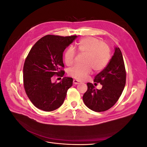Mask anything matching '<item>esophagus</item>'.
Returning a JSON list of instances; mask_svg holds the SVG:
<instances>
[{"label":"esophagus","mask_w":147,"mask_h":147,"mask_svg":"<svg viewBox=\"0 0 147 147\" xmlns=\"http://www.w3.org/2000/svg\"><path fill=\"white\" fill-rule=\"evenodd\" d=\"M73 83H74V84H79V83H80V82L77 80H73Z\"/></svg>","instance_id":"obj_1"}]
</instances>
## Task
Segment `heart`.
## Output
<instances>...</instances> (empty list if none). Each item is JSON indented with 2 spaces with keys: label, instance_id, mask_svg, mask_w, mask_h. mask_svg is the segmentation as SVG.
Masks as SVG:
<instances>
[{
  "label": "heart",
  "instance_id": "heart-1",
  "mask_svg": "<svg viewBox=\"0 0 147 147\" xmlns=\"http://www.w3.org/2000/svg\"><path fill=\"white\" fill-rule=\"evenodd\" d=\"M76 48L78 52L84 53L82 65H77L69 69L68 74L73 78L83 80L92 72L103 70L110 58V48L107 43L94 37H85L77 42ZM75 52L73 48L66 49L64 54L67 65H72L75 61Z\"/></svg>",
  "mask_w": 147,
  "mask_h": 147
}]
</instances>
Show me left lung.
Segmentation results:
<instances>
[{
  "label": "left lung",
  "instance_id": "left-lung-1",
  "mask_svg": "<svg viewBox=\"0 0 147 147\" xmlns=\"http://www.w3.org/2000/svg\"><path fill=\"white\" fill-rule=\"evenodd\" d=\"M126 73L121 50L115 48V53L106 67L94 77V82L102 85L100 90L96 89L88 83V90L83 96L84 104L97 112L110 109L118 101L126 84Z\"/></svg>",
  "mask_w": 147,
  "mask_h": 147
}]
</instances>
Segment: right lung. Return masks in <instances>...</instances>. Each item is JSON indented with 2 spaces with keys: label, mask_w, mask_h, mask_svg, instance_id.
<instances>
[{
  "label": "right lung",
  "mask_w": 147,
  "mask_h": 147,
  "mask_svg": "<svg viewBox=\"0 0 147 147\" xmlns=\"http://www.w3.org/2000/svg\"><path fill=\"white\" fill-rule=\"evenodd\" d=\"M77 37L47 35L38 40L30 50L23 67L24 87L37 108L51 112L63 104L73 79L64 77L59 83H52L51 79L55 75L64 76L63 52Z\"/></svg>",
  "instance_id": "1"
}]
</instances>
